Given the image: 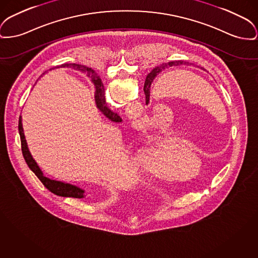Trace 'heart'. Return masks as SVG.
I'll return each instance as SVG.
<instances>
[{
    "label": "heart",
    "mask_w": 258,
    "mask_h": 258,
    "mask_svg": "<svg viewBox=\"0 0 258 258\" xmlns=\"http://www.w3.org/2000/svg\"><path fill=\"white\" fill-rule=\"evenodd\" d=\"M172 142L171 138H162L142 146L135 154L134 167L145 176L161 178V168L167 167L170 170L173 167V159L171 158L178 147L176 144L172 145Z\"/></svg>",
    "instance_id": "b5f03b06"
}]
</instances>
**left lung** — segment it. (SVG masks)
I'll return each instance as SVG.
<instances>
[{
  "instance_id": "obj_1",
  "label": "left lung",
  "mask_w": 258,
  "mask_h": 258,
  "mask_svg": "<svg viewBox=\"0 0 258 258\" xmlns=\"http://www.w3.org/2000/svg\"><path fill=\"white\" fill-rule=\"evenodd\" d=\"M180 64H183V61H170V62H167V63H164V64H161L160 66L155 67L151 72L147 75L146 80H145V84H144V92H145V95H146V104H148L149 101H150V90H151L150 88H151L152 83H153L154 79L158 76L159 74H161L164 70H166L168 67L177 66V65H180Z\"/></svg>"
}]
</instances>
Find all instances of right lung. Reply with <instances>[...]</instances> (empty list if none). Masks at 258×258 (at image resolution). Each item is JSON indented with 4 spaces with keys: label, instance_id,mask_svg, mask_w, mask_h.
<instances>
[{
    "label": "right lung",
    "instance_id": "right-lung-1",
    "mask_svg": "<svg viewBox=\"0 0 258 258\" xmlns=\"http://www.w3.org/2000/svg\"><path fill=\"white\" fill-rule=\"evenodd\" d=\"M72 66L74 68H76L77 70L85 72L88 74V76L91 77V82L93 83L94 88H95V91H94L95 104H96V107L100 110V112L109 120H111L114 122H121V117L117 113H115L111 109H109V107H107L105 95H104L105 91H104V87L101 82V79L99 77L94 75L93 74L94 72H93V70H91V68H88L84 65H79V64H72ZM18 131H19L20 140H21V150H22L23 157L25 159V162L27 163L28 167L33 170V172L38 176V178L45 185L46 189H48L51 193H53L57 196H61V197L83 199L87 196L85 189H83L77 185L67 183V182L50 179L44 175L42 169L38 166L37 162L34 160L33 156L31 155L30 151H29L25 136H24V132H23L21 116L19 117V121H18Z\"/></svg>",
    "mask_w": 258,
    "mask_h": 258
}]
</instances>
